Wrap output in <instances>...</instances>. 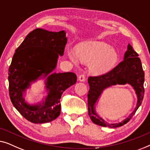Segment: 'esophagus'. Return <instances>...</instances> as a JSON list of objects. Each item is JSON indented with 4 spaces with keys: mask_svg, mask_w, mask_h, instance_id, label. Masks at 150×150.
Segmentation results:
<instances>
[{
    "mask_svg": "<svg viewBox=\"0 0 150 150\" xmlns=\"http://www.w3.org/2000/svg\"><path fill=\"white\" fill-rule=\"evenodd\" d=\"M78 79H79V81H85L86 77H85V75H84L81 74V75H80L79 76V78H78Z\"/></svg>",
    "mask_w": 150,
    "mask_h": 150,
    "instance_id": "1",
    "label": "esophagus"
}]
</instances>
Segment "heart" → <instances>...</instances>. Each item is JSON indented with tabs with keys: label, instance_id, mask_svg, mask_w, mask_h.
<instances>
[{
	"label": "heart",
	"instance_id": "obj_1",
	"mask_svg": "<svg viewBox=\"0 0 150 150\" xmlns=\"http://www.w3.org/2000/svg\"><path fill=\"white\" fill-rule=\"evenodd\" d=\"M69 59L78 64L79 60L90 64V69L96 74H104L111 71L119 60L116 50L104 42L92 41L79 46L77 51L69 49Z\"/></svg>",
	"mask_w": 150,
	"mask_h": 150
}]
</instances>
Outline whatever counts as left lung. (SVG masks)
Returning <instances> with one entry per match:
<instances>
[{"label": "left lung", "instance_id": "1", "mask_svg": "<svg viewBox=\"0 0 150 150\" xmlns=\"http://www.w3.org/2000/svg\"><path fill=\"white\" fill-rule=\"evenodd\" d=\"M139 55L128 43L124 54V60L115 68L105 74L89 77L88 82L90 90L88 94V114L90 119L97 125L110 128L120 127L129 122L142 103L144 96L145 75ZM131 85L138 96L136 108L125 119L118 123H109L103 119L96 111V104L103 91L107 88L115 85Z\"/></svg>", "mask_w": 150, "mask_h": 150}]
</instances>
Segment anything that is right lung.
<instances>
[{
    "mask_svg": "<svg viewBox=\"0 0 150 150\" xmlns=\"http://www.w3.org/2000/svg\"><path fill=\"white\" fill-rule=\"evenodd\" d=\"M67 43L64 30L37 28L26 36L13 56L8 77L10 98L20 114L33 123H47L58 117L63 92L77 81L74 73H53ZM41 79H45L47 96L39 103H27L26 90Z\"/></svg>",
    "mask_w": 150,
    "mask_h": 150,
    "instance_id": "right-lung-1",
    "label": "right lung"
}]
</instances>
